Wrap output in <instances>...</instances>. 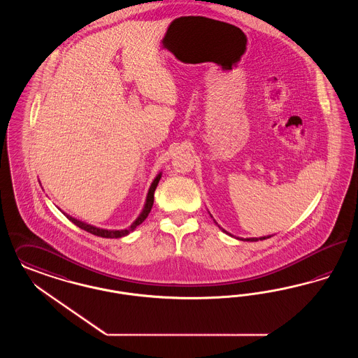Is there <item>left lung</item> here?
I'll use <instances>...</instances> for the list:
<instances>
[{
    "instance_id": "1",
    "label": "left lung",
    "mask_w": 358,
    "mask_h": 358,
    "mask_svg": "<svg viewBox=\"0 0 358 358\" xmlns=\"http://www.w3.org/2000/svg\"><path fill=\"white\" fill-rule=\"evenodd\" d=\"M225 231V230H224ZM266 238H269V236H266V237H259V238H245V241H258V240H266Z\"/></svg>"
}]
</instances>
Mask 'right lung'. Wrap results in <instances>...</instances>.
<instances>
[{"mask_svg":"<svg viewBox=\"0 0 358 358\" xmlns=\"http://www.w3.org/2000/svg\"><path fill=\"white\" fill-rule=\"evenodd\" d=\"M159 178H161V173L155 178V181H153L152 185H150V189H149V192H148V197H146V202H145V206H143L141 215H138V218L130 225L129 229H100V228H96V227H92V225H89V224H85V222H83V221H80V220H76V218H73V217H71L69 215H65V213H64V215H66L74 225H77L78 228L86 230L87 233H92V234H94V236L103 237V238H120V237H124V236L129 234L130 231H133V230L136 229V227H138L140 224H143V220L150 213L152 206H153V202H155V190H156V187H157Z\"/></svg>","mask_w":358,"mask_h":358,"instance_id":"obj_1","label":"right lung"}]
</instances>
